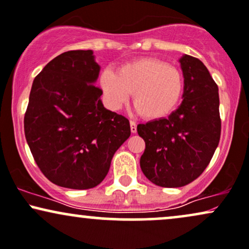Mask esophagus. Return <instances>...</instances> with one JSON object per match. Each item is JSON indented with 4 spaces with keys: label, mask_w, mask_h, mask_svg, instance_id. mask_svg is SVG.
<instances>
[{
    "label": "esophagus",
    "mask_w": 249,
    "mask_h": 249,
    "mask_svg": "<svg viewBox=\"0 0 249 249\" xmlns=\"http://www.w3.org/2000/svg\"><path fill=\"white\" fill-rule=\"evenodd\" d=\"M130 126H131V132L136 133L137 132V124H136V122L131 121L130 122Z\"/></svg>",
    "instance_id": "1"
}]
</instances>
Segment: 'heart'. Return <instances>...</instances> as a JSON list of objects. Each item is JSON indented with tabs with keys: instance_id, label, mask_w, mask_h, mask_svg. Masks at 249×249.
Wrapping results in <instances>:
<instances>
[{
	"instance_id": "obj_1",
	"label": "heart",
	"mask_w": 249,
	"mask_h": 249,
	"mask_svg": "<svg viewBox=\"0 0 249 249\" xmlns=\"http://www.w3.org/2000/svg\"><path fill=\"white\" fill-rule=\"evenodd\" d=\"M100 86L110 107H122L132 92L137 111L155 121L170 115L178 107L184 83L181 71L174 66L159 59L140 58L122 65L116 73L104 70Z\"/></svg>"
}]
</instances>
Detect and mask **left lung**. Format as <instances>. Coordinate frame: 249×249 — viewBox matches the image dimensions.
<instances>
[{
  "mask_svg": "<svg viewBox=\"0 0 249 249\" xmlns=\"http://www.w3.org/2000/svg\"><path fill=\"white\" fill-rule=\"evenodd\" d=\"M184 77L183 101L167 118L137 126L145 140L140 158L143 175L164 188L189 184L204 172L220 139L218 86L199 59H179Z\"/></svg>",
  "mask_w": 249,
  "mask_h": 249,
  "instance_id": "8db88e82",
  "label": "left lung"
}]
</instances>
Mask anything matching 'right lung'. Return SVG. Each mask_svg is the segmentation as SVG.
<instances>
[{
	"label": "right lung",
	"mask_w": 249,
	"mask_h": 249,
	"mask_svg": "<svg viewBox=\"0 0 249 249\" xmlns=\"http://www.w3.org/2000/svg\"><path fill=\"white\" fill-rule=\"evenodd\" d=\"M101 67L91 50L68 51L35 77L24 132L36 163L52 183L90 189L103 181L130 122L110 111L95 86Z\"/></svg>",
	"instance_id": "add662e5"
}]
</instances>
